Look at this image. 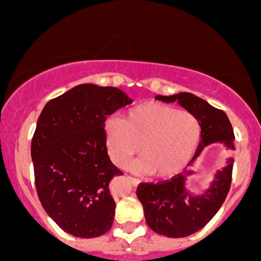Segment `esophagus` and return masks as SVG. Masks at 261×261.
Returning <instances> with one entry per match:
<instances>
[{
	"label": "esophagus",
	"mask_w": 261,
	"mask_h": 261,
	"mask_svg": "<svg viewBox=\"0 0 261 261\" xmlns=\"http://www.w3.org/2000/svg\"><path fill=\"white\" fill-rule=\"evenodd\" d=\"M127 178H128V180L131 181V184H133L134 187H136L139 183H140V180H139L138 178H134V177H127Z\"/></svg>",
	"instance_id": "1"
}]
</instances>
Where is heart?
<instances>
[{
	"mask_svg": "<svg viewBox=\"0 0 261 261\" xmlns=\"http://www.w3.org/2000/svg\"><path fill=\"white\" fill-rule=\"evenodd\" d=\"M103 131L116 165L122 167L140 145L143 156L131 169L158 178L172 177L183 169L201 140V126L193 115L155 102L128 110L123 120L107 118Z\"/></svg>",
	"mask_w": 261,
	"mask_h": 261,
	"instance_id": "1",
	"label": "heart"
}]
</instances>
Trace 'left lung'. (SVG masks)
Listing matches in <instances>:
<instances>
[{"mask_svg":"<svg viewBox=\"0 0 261 261\" xmlns=\"http://www.w3.org/2000/svg\"><path fill=\"white\" fill-rule=\"evenodd\" d=\"M155 99L165 103L178 102L198 120L201 141L188 165L212 143H222L228 149L235 150L232 126L222 110L215 109L204 99L188 92L173 96H156ZM232 167L233 159L230 158L227 165L217 172L216 180L201 196H192L187 191L186 177L193 173L189 167L169 180L139 184L136 194L144 207L147 226L167 238H186L201 230L211 221L226 199L232 179Z\"/></svg>","mask_w":261,"mask_h":261,"instance_id":"obj_1","label":"left lung"}]
</instances>
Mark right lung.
Here are the masks:
<instances>
[{"label":"right lung","mask_w":261,"mask_h":261,"mask_svg":"<svg viewBox=\"0 0 261 261\" xmlns=\"http://www.w3.org/2000/svg\"><path fill=\"white\" fill-rule=\"evenodd\" d=\"M115 87L80 84L50 99L31 140L41 206L65 232L92 239L111 228L116 203L110 181L123 173L107 154V116L131 103Z\"/></svg>","instance_id":"right-lung-1"}]
</instances>
